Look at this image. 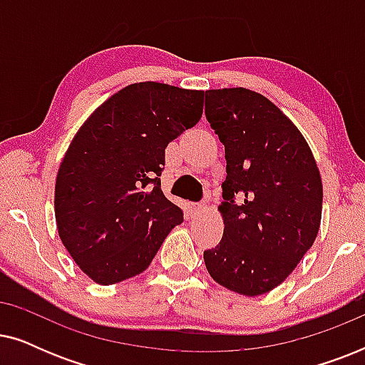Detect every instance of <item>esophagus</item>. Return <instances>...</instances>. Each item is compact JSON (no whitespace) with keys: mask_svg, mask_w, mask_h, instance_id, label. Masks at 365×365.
Returning <instances> with one entry per match:
<instances>
[{"mask_svg":"<svg viewBox=\"0 0 365 365\" xmlns=\"http://www.w3.org/2000/svg\"><path fill=\"white\" fill-rule=\"evenodd\" d=\"M204 207H206V206H204V204H191V212L199 214Z\"/></svg>","mask_w":365,"mask_h":365,"instance_id":"1","label":"esophagus"}]
</instances>
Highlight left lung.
<instances>
[{"label": "left lung", "instance_id": "obj_1", "mask_svg": "<svg viewBox=\"0 0 365 365\" xmlns=\"http://www.w3.org/2000/svg\"><path fill=\"white\" fill-rule=\"evenodd\" d=\"M206 118L226 151L219 212L224 234L204 251L229 291L262 296L287 279L316 241L322 181L311 148L266 96L246 88L206 91Z\"/></svg>", "mask_w": 365, "mask_h": 365}]
</instances>
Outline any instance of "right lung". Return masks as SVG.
Instances as JSON below:
<instances>
[{"instance_id": "obj_1", "label": "right lung", "mask_w": 365, "mask_h": 365, "mask_svg": "<svg viewBox=\"0 0 365 365\" xmlns=\"http://www.w3.org/2000/svg\"><path fill=\"white\" fill-rule=\"evenodd\" d=\"M204 91L134 83L73 138L54 187L58 234L74 262L109 286L146 271L182 211L161 191L164 149L196 126Z\"/></svg>"}]
</instances>
